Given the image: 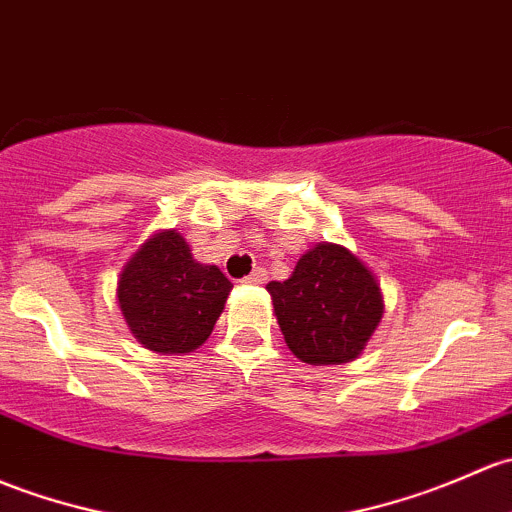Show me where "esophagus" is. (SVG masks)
I'll return each instance as SVG.
<instances>
[{
    "label": "esophagus",
    "mask_w": 512,
    "mask_h": 512,
    "mask_svg": "<svg viewBox=\"0 0 512 512\" xmlns=\"http://www.w3.org/2000/svg\"><path fill=\"white\" fill-rule=\"evenodd\" d=\"M242 282H245V284H265L267 282V270H265V267H255V270L247 274Z\"/></svg>",
    "instance_id": "obj_1"
}]
</instances>
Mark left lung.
<instances>
[{"label":"left lung","mask_w":512,"mask_h":512,"mask_svg":"<svg viewBox=\"0 0 512 512\" xmlns=\"http://www.w3.org/2000/svg\"><path fill=\"white\" fill-rule=\"evenodd\" d=\"M289 351L309 365L351 363L383 319L373 272L346 247L319 242L292 277L267 284Z\"/></svg>","instance_id":"1"}]
</instances>
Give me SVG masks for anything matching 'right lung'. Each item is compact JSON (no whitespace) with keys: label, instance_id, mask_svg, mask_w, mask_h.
Instances as JSON below:
<instances>
[{"label":"right lung","instance_id":"add662e5","mask_svg":"<svg viewBox=\"0 0 512 512\" xmlns=\"http://www.w3.org/2000/svg\"><path fill=\"white\" fill-rule=\"evenodd\" d=\"M230 279L215 265L193 260L176 230L152 235L125 265L117 282L122 316L149 351L191 353L208 341Z\"/></svg>","mask_w":512,"mask_h":512}]
</instances>
